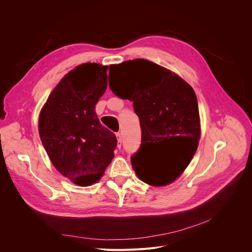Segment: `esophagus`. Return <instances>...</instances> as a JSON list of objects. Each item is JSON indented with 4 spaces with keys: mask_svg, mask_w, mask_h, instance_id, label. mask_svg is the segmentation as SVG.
<instances>
[{
    "mask_svg": "<svg viewBox=\"0 0 252 252\" xmlns=\"http://www.w3.org/2000/svg\"><path fill=\"white\" fill-rule=\"evenodd\" d=\"M116 138H117V147L121 148V146H122V134L117 133Z\"/></svg>",
    "mask_w": 252,
    "mask_h": 252,
    "instance_id": "obj_1",
    "label": "esophagus"
}]
</instances>
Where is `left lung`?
I'll return each instance as SVG.
<instances>
[{
  "label": "left lung",
  "mask_w": 252,
  "mask_h": 252,
  "mask_svg": "<svg viewBox=\"0 0 252 252\" xmlns=\"http://www.w3.org/2000/svg\"><path fill=\"white\" fill-rule=\"evenodd\" d=\"M110 85L116 96L133 101L140 119L142 144L131 157L138 178L150 186L175 182L187 168L201 135L193 88L177 73L146 59L112 64Z\"/></svg>",
  "instance_id": "obj_1"
}]
</instances>
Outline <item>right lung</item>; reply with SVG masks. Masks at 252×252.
Wrapping results in <instances>:
<instances>
[{"mask_svg": "<svg viewBox=\"0 0 252 252\" xmlns=\"http://www.w3.org/2000/svg\"><path fill=\"white\" fill-rule=\"evenodd\" d=\"M108 66L77 65L53 89L38 115V134L52 164L78 186L98 182L114 157L115 135L95 106L107 88Z\"/></svg>", "mask_w": 252, "mask_h": 252, "instance_id": "add662e5", "label": "right lung"}]
</instances>
